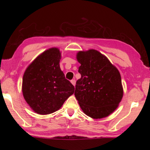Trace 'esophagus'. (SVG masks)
Returning a JSON list of instances; mask_svg holds the SVG:
<instances>
[{"label": "esophagus", "mask_w": 150, "mask_h": 150, "mask_svg": "<svg viewBox=\"0 0 150 150\" xmlns=\"http://www.w3.org/2000/svg\"><path fill=\"white\" fill-rule=\"evenodd\" d=\"M70 82H71V83L73 84V85L75 86V80H72L71 81H70Z\"/></svg>", "instance_id": "esophagus-1"}]
</instances>
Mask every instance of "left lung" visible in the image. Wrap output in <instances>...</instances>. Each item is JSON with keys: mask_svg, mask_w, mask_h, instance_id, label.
Returning <instances> with one entry per match:
<instances>
[{"mask_svg": "<svg viewBox=\"0 0 150 150\" xmlns=\"http://www.w3.org/2000/svg\"><path fill=\"white\" fill-rule=\"evenodd\" d=\"M81 77L75 85V97L87 116L100 119L118 108L123 96L120 74L106 56L95 49L80 51Z\"/></svg>", "mask_w": 150, "mask_h": 150, "instance_id": "1", "label": "left lung"}]
</instances>
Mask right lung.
<instances>
[{"mask_svg":"<svg viewBox=\"0 0 150 150\" xmlns=\"http://www.w3.org/2000/svg\"><path fill=\"white\" fill-rule=\"evenodd\" d=\"M61 58L59 49L50 48L39 55L24 73V99L38 114L47 115L59 110L75 91L61 70Z\"/></svg>","mask_w":150,"mask_h":150,"instance_id":"add662e5","label":"right lung"}]
</instances>
